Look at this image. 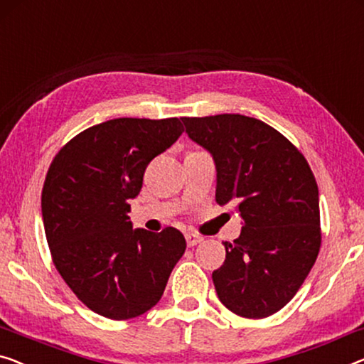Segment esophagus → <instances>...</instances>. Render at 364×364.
Returning a JSON list of instances; mask_svg holds the SVG:
<instances>
[{
  "instance_id": "34e87169",
  "label": "esophagus",
  "mask_w": 364,
  "mask_h": 364,
  "mask_svg": "<svg viewBox=\"0 0 364 364\" xmlns=\"http://www.w3.org/2000/svg\"><path fill=\"white\" fill-rule=\"evenodd\" d=\"M184 238H186V243L188 247H194L198 245V243L203 240V237H199L196 234H191V232H188V234H184Z\"/></svg>"
}]
</instances>
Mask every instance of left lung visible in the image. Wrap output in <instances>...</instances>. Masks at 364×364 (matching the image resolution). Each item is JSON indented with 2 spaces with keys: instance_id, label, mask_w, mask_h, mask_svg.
<instances>
[{
  "instance_id": "left-lung-1",
  "label": "left lung",
  "mask_w": 364,
  "mask_h": 364,
  "mask_svg": "<svg viewBox=\"0 0 364 364\" xmlns=\"http://www.w3.org/2000/svg\"><path fill=\"white\" fill-rule=\"evenodd\" d=\"M217 168L215 203L235 204L240 237L225 242L213 273L220 302L237 316L264 318L289 302L321 250L314 173L301 150L263 121L242 114L181 117Z\"/></svg>"
}]
</instances>
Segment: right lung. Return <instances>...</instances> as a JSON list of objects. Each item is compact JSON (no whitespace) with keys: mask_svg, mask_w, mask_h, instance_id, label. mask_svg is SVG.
Returning <instances> with one entry per match:
<instances>
[{"mask_svg":"<svg viewBox=\"0 0 364 364\" xmlns=\"http://www.w3.org/2000/svg\"><path fill=\"white\" fill-rule=\"evenodd\" d=\"M183 132L178 117L111 119L75 135L48 166L42 219L52 262L102 317L127 321L150 311L186 250L175 227L132 230L129 217L145 168Z\"/></svg>","mask_w":364,"mask_h":364,"instance_id":"1","label":"right lung"}]
</instances>
